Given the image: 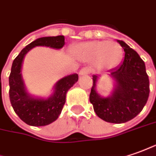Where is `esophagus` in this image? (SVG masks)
<instances>
[{
    "instance_id": "34e87169",
    "label": "esophagus",
    "mask_w": 156,
    "mask_h": 156,
    "mask_svg": "<svg viewBox=\"0 0 156 156\" xmlns=\"http://www.w3.org/2000/svg\"><path fill=\"white\" fill-rule=\"evenodd\" d=\"M91 73V71L90 68H87V67H84V68H82V69L79 71V75H87V74H90Z\"/></svg>"
}]
</instances>
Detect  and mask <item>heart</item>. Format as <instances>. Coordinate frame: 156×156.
<instances>
[{"instance_id": "1", "label": "heart", "mask_w": 156, "mask_h": 156, "mask_svg": "<svg viewBox=\"0 0 156 156\" xmlns=\"http://www.w3.org/2000/svg\"><path fill=\"white\" fill-rule=\"evenodd\" d=\"M73 55L81 61L94 60L98 68L111 69L120 62L123 48L115 42L90 41L76 45L73 48Z\"/></svg>"}]
</instances>
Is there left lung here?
<instances>
[{"label":"left lung","mask_w":156,"mask_h":156,"mask_svg":"<svg viewBox=\"0 0 156 156\" xmlns=\"http://www.w3.org/2000/svg\"><path fill=\"white\" fill-rule=\"evenodd\" d=\"M125 51L123 61L108 76L114 80V89L108 96L96 90L98 75H93L90 101L96 115L109 123L121 124L135 118L143 110L149 95V80L145 64L135 50L126 43L117 40Z\"/></svg>","instance_id":"1"}]
</instances>
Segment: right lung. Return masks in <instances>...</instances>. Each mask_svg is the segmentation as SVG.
Here are the masks:
<instances>
[{"mask_svg": "<svg viewBox=\"0 0 156 156\" xmlns=\"http://www.w3.org/2000/svg\"><path fill=\"white\" fill-rule=\"evenodd\" d=\"M65 45L64 36L44 37L36 39L24 48L12 65L9 76V97L12 107L23 121L32 126H44L55 121L66 102V93L78 82L77 73L70 74L57 81L47 98L30 95L22 76V65L26 54L33 48L42 46L60 49Z\"/></svg>", "mask_w": 156, "mask_h": 156, "instance_id": "right-lung-1", "label": "right lung"}]
</instances>
